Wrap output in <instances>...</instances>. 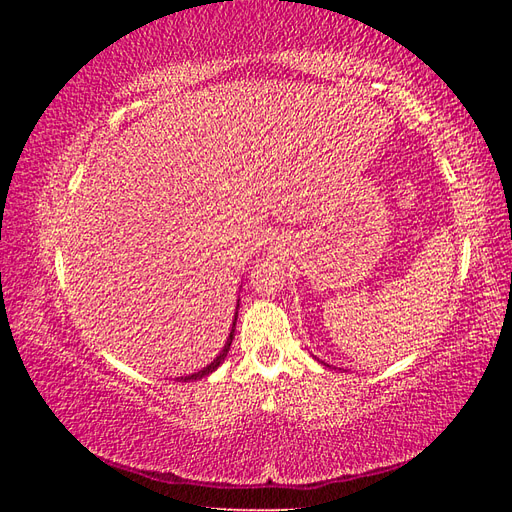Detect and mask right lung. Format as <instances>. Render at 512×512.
Masks as SVG:
<instances>
[{
  "mask_svg": "<svg viewBox=\"0 0 512 512\" xmlns=\"http://www.w3.org/2000/svg\"><path fill=\"white\" fill-rule=\"evenodd\" d=\"M239 306V303H237ZM235 321H237V312H235ZM233 332H235V323H233V330H231V334H228V339H226V345H224V350L220 352V356H215V361L211 363V365H206L204 369H200L198 374H191V376H184V378H180V380H184V383H187V380H198V378H204L206 374H211V372H215L217 367H220V363L224 361L226 358V354H228V350H231V343H233Z\"/></svg>",
  "mask_w": 512,
  "mask_h": 512,
  "instance_id": "right-lung-1",
  "label": "right lung"
}]
</instances>
